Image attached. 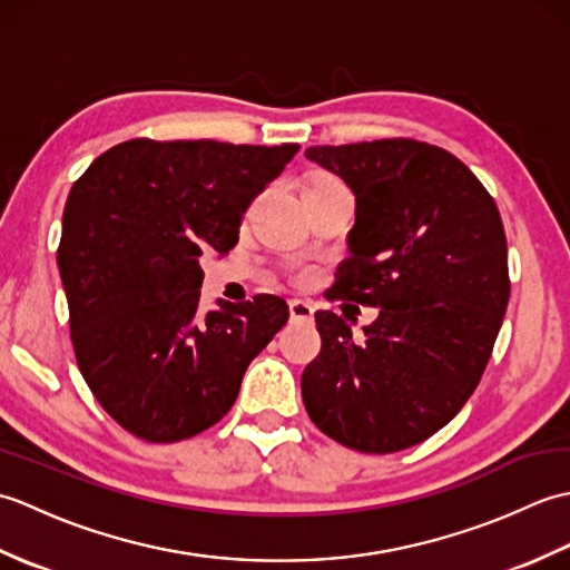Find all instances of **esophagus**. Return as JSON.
I'll return each instance as SVG.
<instances>
[{
	"mask_svg": "<svg viewBox=\"0 0 570 570\" xmlns=\"http://www.w3.org/2000/svg\"><path fill=\"white\" fill-rule=\"evenodd\" d=\"M288 313H292V321L298 323H311L313 321V304L304 298H294L292 304H288Z\"/></svg>",
	"mask_w": 570,
	"mask_h": 570,
	"instance_id": "obj_1",
	"label": "esophagus"
}]
</instances>
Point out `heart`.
Instances as JSON below:
<instances>
[{"label": "heart", "instance_id": "1", "mask_svg": "<svg viewBox=\"0 0 570 570\" xmlns=\"http://www.w3.org/2000/svg\"><path fill=\"white\" fill-rule=\"evenodd\" d=\"M328 184H337V180L333 176H325V174H313L306 180V186H328Z\"/></svg>", "mask_w": 570, "mask_h": 570}]
</instances>
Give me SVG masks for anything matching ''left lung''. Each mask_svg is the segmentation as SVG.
<instances>
[{
    "label": "left lung",
    "instance_id": "left-lung-1",
    "mask_svg": "<svg viewBox=\"0 0 570 570\" xmlns=\"http://www.w3.org/2000/svg\"><path fill=\"white\" fill-rule=\"evenodd\" d=\"M306 159L355 193L328 296L380 308L362 341L337 313H316L306 411L353 451H404L443 429L488 367L510 301L500 210L463 161L423 141L311 147Z\"/></svg>",
    "mask_w": 570,
    "mask_h": 570
}]
</instances>
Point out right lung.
<instances>
[{"label":"right lung","instance_id":"add662e5","mask_svg":"<svg viewBox=\"0 0 570 570\" xmlns=\"http://www.w3.org/2000/svg\"><path fill=\"white\" fill-rule=\"evenodd\" d=\"M298 144L129 139L76 184L58 247L70 341L90 392L151 443L220 421L249 362L284 328L278 296L200 311L203 254H227L242 215Z\"/></svg>","mask_w":570,"mask_h":570}]
</instances>
